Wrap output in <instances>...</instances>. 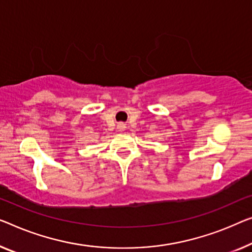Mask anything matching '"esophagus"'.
Returning a JSON list of instances; mask_svg holds the SVG:
<instances>
[{
  "label": "esophagus",
  "mask_w": 252,
  "mask_h": 252,
  "mask_svg": "<svg viewBox=\"0 0 252 252\" xmlns=\"http://www.w3.org/2000/svg\"><path fill=\"white\" fill-rule=\"evenodd\" d=\"M119 127H120V129H121V130H123V127H125V125H122V123H121V125L119 126Z\"/></svg>",
  "instance_id": "34e87169"
}]
</instances>
